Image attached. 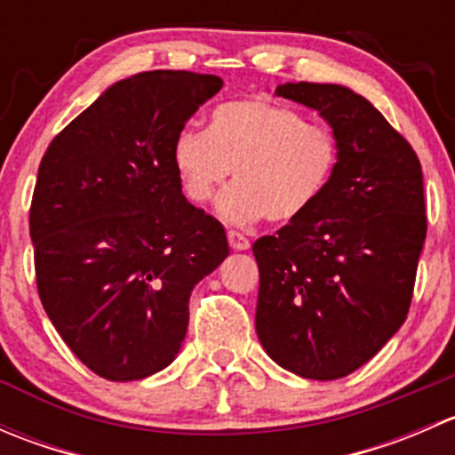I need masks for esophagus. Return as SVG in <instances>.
I'll return each mask as SVG.
<instances>
[{
	"label": "esophagus",
	"mask_w": 455,
	"mask_h": 455,
	"mask_svg": "<svg viewBox=\"0 0 455 455\" xmlns=\"http://www.w3.org/2000/svg\"><path fill=\"white\" fill-rule=\"evenodd\" d=\"M228 244H231L233 251H249L251 249L249 237H244L242 233H237V231H228Z\"/></svg>",
	"instance_id": "esophagus-1"
}]
</instances>
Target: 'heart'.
Wrapping results in <instances>:
<instances>
[{
    "mask_svg": "<svg viewBox=\"0 0 455 455\" xmlns=\"http://www.w3.org/2000/svg\"><path fill=\"white\" fill-rule=\"evenodd\" d=\"M173 169L196 204H209L235 169L220 200L231 224L297 222L315 209L339 167L337 136L310 125L295 108L270 99H240L211 112L209 130L182 127L172 142Z\"/></svg>",
    "mask_w": 455,
    "mask_h": 455,
    "instance_id": "b5f03b06",
    "label": "heart"
}]
</instances>
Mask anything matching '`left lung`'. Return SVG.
Here are the masks:
<instances>
[{"instance_id":"obj_1","label":"left lung","mask_w":455,"mask_h":455,"mask_svg":"<svg viewBox=\"0 0 455 455\" xmlns=\"http://www.w3.org/2000/svg\"><path fill=\"white\" fill-rule=\"evenodd\" d=\"M275 94L316 109L332 127L339 167L306 218L253 244L255 330L283 370L343 379L410 310L427 235L423 169L410 142L350 87L299 81Z\"/></svg>"}]
</instances>
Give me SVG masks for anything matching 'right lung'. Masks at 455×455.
I'll use <instances>...</instances> for the list:
<instances>
[{
  "label": "right lung",
  "instance_id": "1",
  "mask_svg": "<svg viewBox=\"0 0 455 455\" xmlns=\"http://www.w3.org/2000/svg\"><path fill=\"white\" fill-rule=\"evenodd\" d=\"M222 79L154 70L109 85L50 142L30 206L36 288L94 374L139 380L180 352L196 283L228 255L224 227L182 196L178 130Z\"/></svg>",
  "mask_w": 455,
  "mask_h": 455
}]
</instances>
